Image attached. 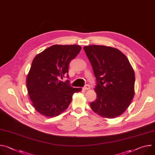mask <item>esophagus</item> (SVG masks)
Returning <instances> with one entry per match:
<instances>
[{
  "mask_svg": "<svg viewBox=\"0 0 155 155\" xmlns=\"http://www.w3.org/2000/svg\"><path fill=\"white\" fill-rule=\"evenodd\" d=\"M90 89V86L89 84H86L84 87H83V90H88Z\"/></svg>",
  "mask_w": 155,
  "mask_h": 155,
  "instance_id": "esophagus-1",
  "label": "esophagus"
}]
</instances>
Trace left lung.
<instances>
[{"instance_id":"obj_1","label":"left lung","mask_w":155,"mask_h":155,"mask_svg":"<svg viewBox=\"0 0 155 155\" xmlns=\"http://www.w3.org/2000/svg\"><path fill=\"white\" fill-rule=\"evenodd\" d=\"M96 78V101L90 103L99 116L114 118L124 113L134 95V71L127 58L115 48L84 47Z\"/></svg>"}]
</instances>
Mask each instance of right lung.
<instances>
[{
    "label": "right lung",
    "mask_w": 155,
    "mask_h": 155,
    "mask_svg": "<svg viewBox=\"0 0 155 155\" xmlns=\"http://www.w3.org/2000/svg\"><path fill=\"white\" fill-rule=\"evenodd\" d=\"M77 45H53L37 54L34 59L27 76L28 93L35 109L41 115L54 117L69 107L72 95L81 90L74 88L69 80L71 61L80 53Z\"/></svg>",
    "instance_id": "add662e5"
}]
</instances>
